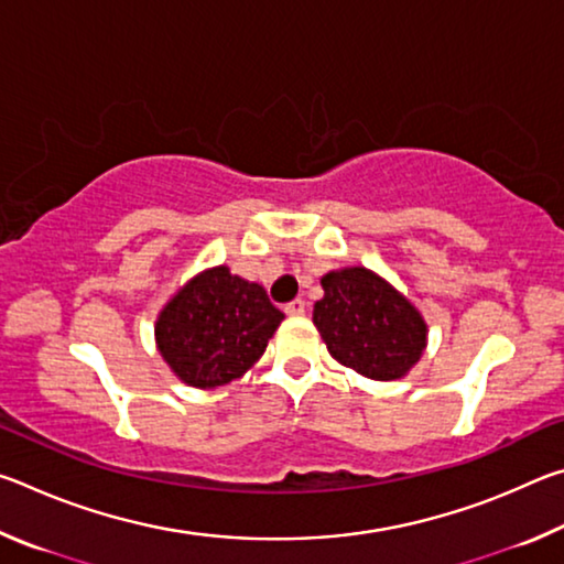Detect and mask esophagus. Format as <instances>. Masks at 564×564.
Instances as JSON below:
<instances>
[{
    "label": "esophagus",
    "instance_id": "34e87169",
    "mask_svg": "<svg viewBox=\"0 0 564 564\" xmlns=\"http://www.w3.org/2000/svg\"><path fill=\"white\" fill-rule=\"evenodd\" d=\"M285 313H289V316H303V313H305V301L303 299L291 301L289 305H285Z\"/></svg>",
    "mask_w": 564,
    "mask_h": 564
}]
</instances>
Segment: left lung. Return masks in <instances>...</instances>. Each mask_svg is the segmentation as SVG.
Segmentation results:
<instances>
[{
	"label": "left lung",
	"instance_id": "obj_1",
	"mask_svg": "<svg viewBox=\"0 0 564 564\" xmlns=\"http://www.w3.org/2000/svg\"><path fill=\"white\" fill-rule=\"evenodd\" d=\"M321 285L313 323L330 356L373 380L408 376L427 343V323L415 305L362 265L330 271Z\"/></svg>",
	"mask_w": 564,
	"mask_h": 564
}]
</instances>
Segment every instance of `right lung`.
<instances>
[{
    "label": "right lung",
    "mask_w": 564,
    "mask_h": 564,
    "mask_svg": "<svg viewBox=\"0 0 564 564\" xmlns=\"http://www.w3.org/2000/svg\"><path fill=\"white\" fill-rule=\"evenodd\" d=\"M283 313L263 285L216 265L181 285L156 318V346L178 380L218 388L263 356Z\"/></svg>",
    "instance_id": "right-lung-1"
}]
</instances>
